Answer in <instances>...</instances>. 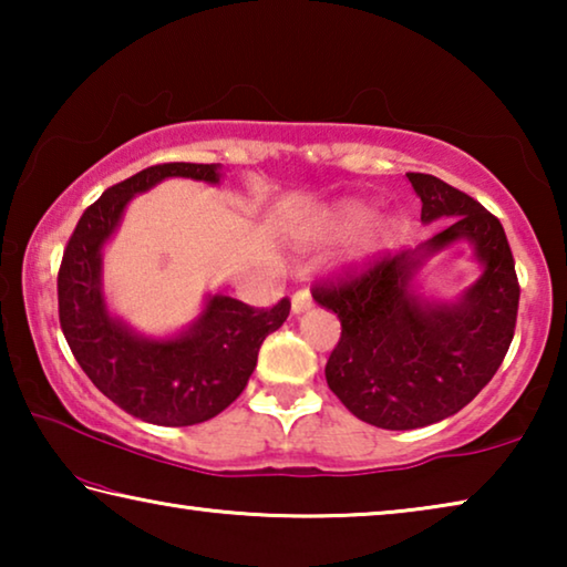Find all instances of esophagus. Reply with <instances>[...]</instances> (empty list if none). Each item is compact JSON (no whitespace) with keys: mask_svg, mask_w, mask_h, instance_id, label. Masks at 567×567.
<instances>
[{"mask_svg":"<svg viewBox=\"0 0 567 567\" xmlns=\"http://www.w3.org/2000/svg\"><path fill=\"white\" fill-rule=\"evenodd\" d=\"M312 307V297H310V292L307 290H297L295 295H292V312L295 315H300V312H307Z\"/></svg>","mask_w":567,"mask_h":567,"instance_id":"34e87169","label":"esophagus"}]
</instances>
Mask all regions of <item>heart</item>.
<instances>
[{
  "instance_id": "obj_1",
  "label": "heart",
  "mask_w": 567,
  "mask_h": 567,
  "mask_svg": "<svg viewBox=\"0 0 567 567\" xmlns=\"http://www.w3.org/2000/svg\"><path fill=\"white\" fill-rule=\"evenodd\" d=\"M368 219V209L362 205H342L338 213V225L342 227H358Z\"/></svg>"
}]
</instances>
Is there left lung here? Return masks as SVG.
<instances>
[{
  "instance_id": "left-lung-1",
  "label": "left lung",
  "mask_w": 567,
  "mask_h": 567,
  "mask_svg": "<svg viewBox=\"0 0 567 567\" xmlns=\"http://www.w3.org/2000/svg\"><path fill=\"white\" fill-rule=\"evenodd\" d=\"M408 179L422 223H450L415 249L380 252L312 290L342 324L324 364L328 385L354 417L382 430L425 427L463 410L503 364L520 302L501 219L433 175L408 172ZM457 238L474 245L484 275L457 303L422 301L411 277Z\"/></svg>"
}]
</instances>
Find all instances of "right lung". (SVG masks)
<instances>
[{"label":"right lung","mask_w":567,"mask_h":567,"mask_svg":"<svg viewBox=\"0 0 567 567\" xmlns=\"http://www.w3.org/2000/svg\"><path fill=\"white\" fill-rule=\"evenodd\" d=\"M167 177L215 185L219 165L167 162L104 192L84 209L64 247L56 300L66 344L102 395L152 425L185 427L219 415L239 398L262 340L290 315V300L260 310L213 295L195 324L169 340H147L112 318L102 295V247L130 199Z\"/></svg>","instance_id":"obj_1"}]
</instances>
